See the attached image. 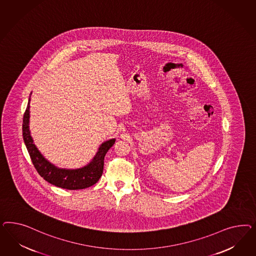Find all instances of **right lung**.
Wrapping results in <instances>:
<instances>
[{"label": "right lung", "mask_w": 256, "mask_h": 256, "mask_svg": "<svg viewBox=\"0 0 256 256\" xmlns=\"http://www.w3.org/2000/svg\"><path fill=\"white\" fill-rule=\"evenodd\" d=\"M31 96V94H30ZM30 101L24 112L22 135L24 144L31 156L32 162L39 174L48 183L66 190H82L94 185L102 176L104 166V156L112 148L116 139H110L102 142L93 160L86 166L78 169H62L50 162L40 153L38 148L34 144L32 138L29 122H30Z\"/></svg>", "instance_id": "obj_1"}]
</instances>
